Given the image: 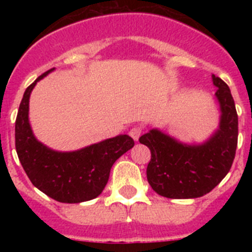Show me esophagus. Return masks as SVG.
<instances>
[{"label":"esophagus","mask_w":252,"mask_h":252,"mask_svg":"<svg viewBox=\"0 0 252 252\" xmlns=\"http://www.w3.org/2000/svg\"><path fill=\"white\" fill-rule=\"evenodd\" d=\"M141 132H142V128L139 127V126H135V127H132L130 130V136L132 137L135 141H137L140 137V135H141Z\"/></svg>","instance_id":"34e87169"}]
</instances>
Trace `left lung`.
I'll use <instances>...</instances> for the list:
<instances>
[{
  "instance_id": "left-lung-1",
  "label": "left lung",
  "mask_w": 252,
  "mask_h": 252,
  "mask_svg": "<svg viewBox=\"0 0 252 252\" xmlns=\"http://www.w3.org/2000/svg\"><path fill=\"white\" fill-rule=\"evenodd\" d=\"M220 103V126L202 144H184L158 128L139 141L151 151L146 177L159 195L189 199L207 194L230 171L239 136V117L231 91L221 78L212 74Z\"/></svg>"
}]
</instances>
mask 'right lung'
I'll list each match as a JSON object with an SVG mask.
<instances>
[{
    "label": "right lung",
    "mask_w": 252,
    "mask_h": 252,
    "mask_svg": "<svg viewBox=\"0 0 252 252\" xmlns=\"http://www.w3.org/2000/svg\"><path fill=\"white\" fill-rule=\"evenodd\" d=\"M26 88L15 124L17 157L31 183L62 203H81L98 197L106 187L115 161L135 142L128 135H119L75 151H57L35 137L29 122L30 94L40 79Z\"/></svg>",
    "instance_id": "add662e5"
}]
</instances>
